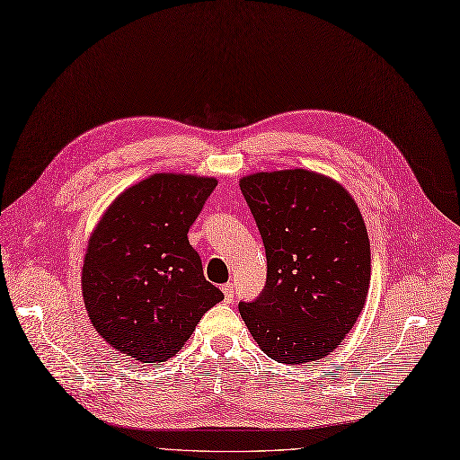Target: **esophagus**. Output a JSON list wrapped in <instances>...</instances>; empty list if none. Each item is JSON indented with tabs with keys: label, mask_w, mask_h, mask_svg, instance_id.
Returning a JSON list of instances; mask_svg holds the SVG:
<instances>
[{
	"label": "esophagus",
	"mask_w": 460,
	"mask_h": 460,
	"mask_svg": "<svg viewBox=\"0 0 460 460\" xmlns=\"http://www.w3.org/2000/svg\"><path fill=\"white\" fill-rule=\"evenodd\" d=\"M221 292H224V296H226V303H231V301H233L234 288H233V284H231V282H227V284L221 286Z\"/></svg>",
	"instance_id": "1"
}]
</instances>
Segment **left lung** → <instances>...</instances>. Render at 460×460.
<instances>
[{
  "label": "left lung",
  "instance_id": "obj_1",
  "mask_svg": "<svg viewBox=\"0 0 460 460\" xmlns=\"http://www.w3.org/2000/svg\"><path fill=\"white\" fill-rule=\"evenodd\" d=\"M265 246L267 282L239 311L261 350L280 364L328 356L358 320L371 279L364 217L335 180L275 170L241 180Z\"/></svg>",
  "mask_w": 460,
  "mask_h": 460
}]
</instances>
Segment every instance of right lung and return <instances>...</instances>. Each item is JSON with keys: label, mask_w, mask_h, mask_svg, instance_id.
Returning <instances> with one entry per match:
<instances>
[{"label": "right lung", "mask_w": 460, "mask_h": 460, "mask_svg": "<svg viewBox=\"0 0 460 460\" xmlns=\"http://www.w3.org/2000/svg\"><path fill=\"white\" fill-rule=\"evenodd\" d=\"M216 178L153 174L119 195L93 231L81 270L84 307L115 350L164 362L224 299L187 233Z\"/></svg>", "instance_id": "obj_1"}]
</instances>
